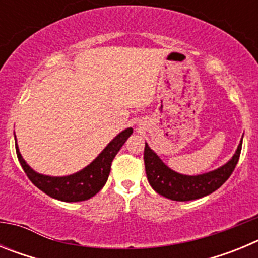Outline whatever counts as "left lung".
I'll list each match as a JSON object with an SVG mask.
<instances>
[{
    "label": "left lung",
    "instance_id": "1",
    "mask_svg": "<svg viewBox=\"0 0 258 258\" xmlns=\"http://www.w3.org/2000/svg\"><path fill=\"white\" fill-rule=\"evenodd\" d=\"M241 142L239 143L235 154L222 166L211 172L197 175L181 174L170 169L154 150L146 143L145 146V168L149 183L151 187L163 197L175 202H188L207 197L217 188H220L227 181L235 169L241 151Z\"/></svg>",
    "mask_w": 258,
    "mask_h": 258
}]
</instances>
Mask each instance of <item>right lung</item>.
Returning <instances> with one entry per match:
<instances>
[{"mask_svg": "<svg viewBox=\"0 0 258 258\" xmlns=\"http://www.w3.org/2000/svg\"><path fill=\"white\" fill-rule=\"evenodd\" d=\"M132 133H133V129L126 127L121 133H118L89 165L74 174L61 175V177L41 174L32 169L20 154L17 137H15V149H17L18 159H19L23 170L26 172L27 177L31 179L36 187L44 191L49 197L61 200V202H83V200H88L94 197L106 184L109 172H111V163L113 157L120 151L122 145L126 142Z\"/></svg>", "mask_w": 258, "mask_h": 258, "instance_id": "add662e5", "label": "right lung"}]
</instances>
